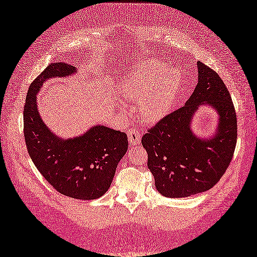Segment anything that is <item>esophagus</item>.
Returning a JSON list of instances; mask_svg holds the SVG:
<instances>
[{
  "mask_svg": "<svg viewBox=\"0 0 257 257\" xmlns=\"http://www.w3.org/2000/svg\"><path fill=\"white\" fill-rule=\"evenodd\" d=\"M127 138H128V143L131 145H138L141 143V133L139 130L130 128L127 131Z\"/></svg>",
  "mask_w": 257,
  "mask_h": 257,
  "instance_id": "1",
  "label": "esophagus"
}]
</instances>
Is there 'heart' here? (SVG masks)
<instances>
[{
    "mask_svg": "<svg viewBox=\"0 0 257 257\" xmlns=\"http://www.w3.org/2000/svg\"><path fill=\"white\" fill-rule=\"evenodd\" d=\"M181 85V75L156 60H148L131 66L121 83V91L138 99L140 115L156 123L165 117L174 103Z\"/></svg>",
    "mask_w": 257,
    "mask_h": 257,
    "instance_id": "1",
    "label": "heart"
}]
</instances>
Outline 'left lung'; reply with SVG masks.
Listing matches in <instances>:
<instances>
[{
	"instance_id": "obj_1",
	"label": "left lung",
	"mask_w": 257,
	"mask_h": 257,
	"mask_svg": "<svg viewBox=\"0 0 257 257\" xmlns=\"http://www.w3.org/2000/svg\"><path fill=\"white\" fill-rule=\"evenodd\" d=\"M197 84L185 105L166 115L142 136L156 190L165 197H187L208 191L231 163L237 140L236 113L227 87L215 71L197 62ZM219 114L217 132L201 139L190 128L201 105Z\"/></svg>"
}]
</instances>
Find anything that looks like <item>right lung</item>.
<instances>
[{
    "mask_svg": "<svg viewBox=\"0 0 257 257\" xmlns=\"http://www.w3.org/2000/svg\"><path fill=\"white\" fill-rule=\"evenodd\" d=\"M76 72L69 63H51L32 82L23 112L24 139L36 169L57 192L77 200H95L111 186L127 151V135L96 125L83 135L63 140L42 121L36 104V94L46 80Z\"/></svg>",
    "mask_w": 257,
    "mask_h": 257,
    "instance_id": "1",
    "label": "right lung"
}]
</instances>
